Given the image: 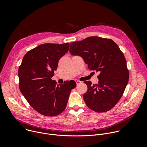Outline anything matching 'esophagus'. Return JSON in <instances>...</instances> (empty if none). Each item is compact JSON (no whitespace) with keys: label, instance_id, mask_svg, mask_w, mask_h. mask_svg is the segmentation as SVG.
<instances>
[{"label":"esophagus","instance_id":"34e87169","mask_svg":"<svg viewBox=\"0 0 147 147\" xmlns=\"http://www.w3.org/2000/svg\"><path fill=\"white\" fill-rule=\"evenodd\" d=\"M75 81H76V82L77 83V84H81V81H79V80H76Z\"/></svg>","mask_w":147,"mask_h":147}]
</instances>
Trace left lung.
Listing matches in <instances>:
<instances>
[{
    "instance_id": "1",
    "label": "left lung",
    "mask_w": 147,
    "mask_h": 147,
    "mask_svg": "<svg viewBox=\"0 0 147 147\" xmlns=\"http://www.w3.org/2000/svg\"><path fill=\"white\" fill-rule=\"evenodd\" d=\"M70 53L82 57L91 70L98 71V84L84 81L88 87L83 98L96 112L112 109L121 98L129 81V72L123 52L108 38L90 36L70 44Z\"/></svg>"
}]
</instances>
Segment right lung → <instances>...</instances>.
<instances>
[{
    "label": "right lung",
    "mask_w": 147,
    "mask_h": 147,
    "mask_svg": "<svg viewBox=\"0 0 147 147\" xmlns=\"http://www.w3.org/2000/svg\"><path fill=\"white\" fill-rule=\"evenodd\" d=\"M69 44H44L29 51L18 69L19 88L30 105L40 114L57 116L65 109L76 83L56 85L52 80L59 59L69 49Z\"/></svg>",
    "instance_id": "add662e5"
}]
</instances>
